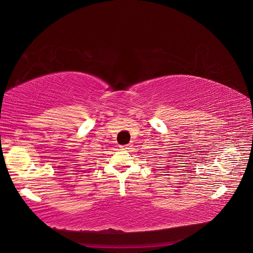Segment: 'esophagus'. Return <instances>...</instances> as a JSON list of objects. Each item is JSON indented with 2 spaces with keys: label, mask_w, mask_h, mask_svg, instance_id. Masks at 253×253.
Returning <instances> with one entry per match:
<instances>
[{
  "label": "esophagus",
  "mask_w": 253,
  "mask_h": 253,
  "mask_svg": "<svg viewBox=\"0 0 253 253\" xmlns=\"http://www.w3.org/2000/svg\"><path fill=\"white\" fill-rule=\"evenodd\" d=\"M130 148H131L130 144H126V145H123L122 146V149H124V150H129Z\"/></svg>",
  "instance_id": "34e87169"
}]
</instances>
